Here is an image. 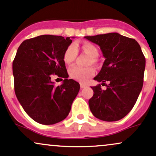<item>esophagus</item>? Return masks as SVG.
Masks as SVG:
<instances>
[{
    "label": "esophagus",
    "mask_w": 156,
    "mask_h": 156,
    "mask_svg": "<svg viewBox=\"0 0 156 156\" xmlns=\"http://www.w3.org/2000/svg\"><path fill=\"white\" fill-rule=\"evenodd\" d=\"M87 87L86 85H85V84H83V83H80V87L81 88H84V87Z\"/></svg>",
    "instance_id": "esophagus-1"
}]
</instances>
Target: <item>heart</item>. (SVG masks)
I'll use <instances>...</instances> for the list:
<instances>
[{
  "label": "heart",
  "instance_id": "obj_1",
  "mask_svg": "<svg viewBox=\"0 0 156 156\" xmlns=\"http://www.w3.org/2000/svg\"><path fill=\"white\" fill-rule=\"evenodd\" d=\"M82 48L85 53L92 57V62H95L96 59L99 55V51L94 44L90 43H83ZM77 55V48L75 44H71L67 47L63 55V60L67 65L71 64ZM69 75L71 78L76 81L85 82L90 76L94 75V69L92 67L82 68L74 66L69 69Z\"/></svg>",
  "mask_w": 156,
  "mask_h": 156
}]
</instances>
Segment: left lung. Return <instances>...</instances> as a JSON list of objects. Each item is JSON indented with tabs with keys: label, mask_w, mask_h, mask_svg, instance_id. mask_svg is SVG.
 <instances>
[{
	"label": "left lung",
	"mask_w": 156,
	"mask_h": 156,
	"mask_svg": "<svg viewBox=\"0 0 156 156\" xmlns=\"http://www.w3.org/2000/svg\"><path fill=\"white\" fill-rule=\"evenodd\" d=\"M85 38L99 45L105 58L94 80L101 85L108 83L106 90L100 84L91 87L90 111L105 122L122 119L133 108L143 87L146 60L141 47L136 40L116 32Z\"/></svg>",
	"instance_id": "left-lung-1"
}]
</instances>
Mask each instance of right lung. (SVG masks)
I'll use <instances>...</instances> for the list:
<instances>
[{"instance_id":"add662e5","label":"right lung","mask_w":156,"mask_h":156,"mask_svg":"<svg viewBox=\"0 0 156 156\" xmlns=\"http://www.w3.org/2000/svg\"><path fill=\"white\" fill-rule=\"evenodd\" d=\"M70 37L44 34L26 40L12 63L15 95L25 112L42 125H54L69 115L80 84L70 79L63 60ZM64 79L56 87L52 75ZM62 80V79H61Z\"/></svg>"}]
</instances>
